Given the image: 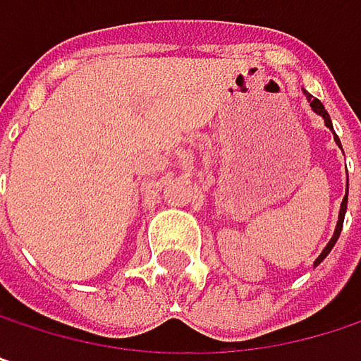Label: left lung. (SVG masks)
<instances>
[{"instance_id": "obj_1", "label": "left lung", "mask_w": 361, "mask_h": 361, "mask_svg": "<svg viewBox=\"0 0 361 361\" xmlns=\"http://www.w3.org/2000/svg\"><path fill=\"white\" fill-rule=\"evenodd\" d=\"M305 96H307V100L312 102V109L316 110L318 114H322V116H324L326 127H330V129H332V123H330V116H328V112H326V109H324V106H322V102H320L318 98H314L312 94H307V92H305ZM334 140H336V144L341 146V142H338V137H336V135H334ZM345 211H347V194H345V198H343V204H341V213H338V224H336V230H334V236H332V238H330V243L326 245V249H324V251H322V255H320V257L316 259V265H318V263H320V261L324 259V257H326V255H328V252L332 251V247H334V243L338 240V234H341V230H343V219H345Z\"/></svg>"}]
</instances>
